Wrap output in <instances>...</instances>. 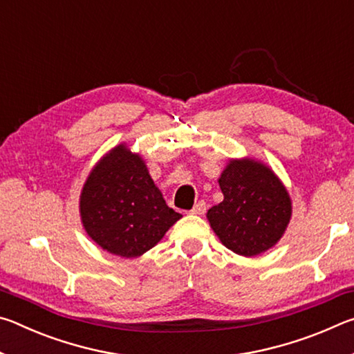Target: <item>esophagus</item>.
<instances>
[{
	"label": "esophagus",
	"mask_w": 354,
	"mask_h": 354,
	"mask_svg": "<svg viewBox=\"0 0 354 354\" xmlns=\"http://www.w3.org/2000/svg\"><path fill=\"white\" fill-rule=\"evenodd\" d=\"M190 212L195 214V215H203V214L206 212V203L205 201H198Z\"/></svg>",
	"instance_id": "esophagus-1"
}]
</instances>
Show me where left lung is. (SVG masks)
Instances as JSON below:
<instances>
[{
  "label": "left lung",
  "instance_id": "left-lung-1",
  "mask_svg": "<svg viewBox=\"0 0 354 354\" xmlns=\"http://www.w3.org/2000/svg\"><path fill=\"white\" fill-rule=\"evenodd\" d=\"M218 185L223 201L206 217L220 242L245 257L273 248L292 218L290 195L277 173L253 158L230 159Z\"/></svg>",
  "mask_w": 354,
  "mask_h": 354
}]
</instances>
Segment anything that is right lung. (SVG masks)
<instances>
[{
    "label": "right lung",
    "instance_id": "add662e5",
    "mask_svg": "<svg viewBox=\"0 0 354 354\" xmlns=\"http://www.w3.org/2000/svg\"><path fill=\"white\" fill-rule=\"evenodd\" d=\"M80 215L95 243L127 259L151 250L183 217L165 205L145 160L127 143L109 149L88 173Z\"/></svg>",
    "mask_w": 354,
    "mask_h": 354
}]
</instances>
